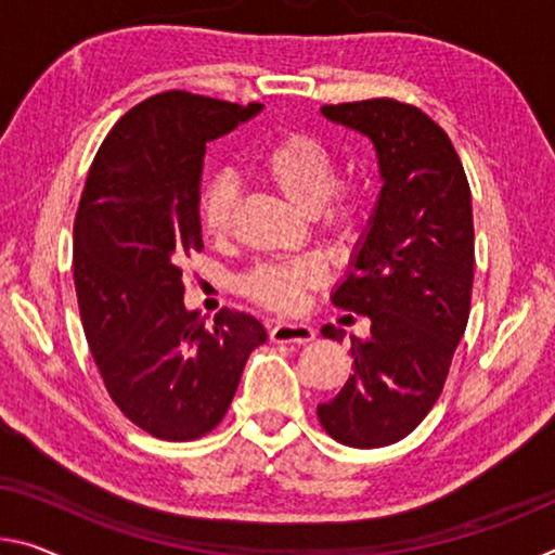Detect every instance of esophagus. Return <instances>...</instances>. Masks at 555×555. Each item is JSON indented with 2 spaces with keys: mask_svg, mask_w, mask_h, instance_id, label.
Wrapping results in <instances>:
<instances>
[{
  "mask_svg": "<svg viewBox=\"0 0 555 555\" xmlns=\"http://www.w3.org/2000/svg\"><path fill=\"white\" fill-rule=\"evenodd\" d=\"M313 336V328L306 323H276L269 331V338L274 343H309Z\"/></svg>",
  "mask_w": 555,
  "mask_h": 555,
  "instance_id": "34e87169",
  "label": "esophagus"
}]
</instances>
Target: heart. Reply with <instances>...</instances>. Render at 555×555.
Masks as SVG:
<instances>
[{
	"instance_id": "b5f03b06",
	"label": "heart",
	"mask_w": 555,
	"mask_h": 555,
	"mask_svg": "<svg viewBox=\"0 0 555 555\" xmlns=\"http://www.w3.org/2000/svg\"><path fill=\"white\" fill-rule=\"evenodd\" d=\"M251 172L284 197L298 212L311 215L333 242L356 236L367 215L365 188L356 180H338V160L323 140L301 130H288L269 140L254 155ZM236 192L219 178L199 195V224L207 236L222 242L232 232ZM321 271L311 259L263 263L240 281V292L269 311L288 313L301 304L306 288L315 286Z\"/></svg>"
}]
</instances>
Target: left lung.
I'll use <instances>...</instances> for the list:
<instances>
[{
	"mask_svg": "<svg viewBox=\"0 0 555 555\" xmlns=\"http://www.w3.org/2000/svg\"><path fill=\"white\" fill-rule=\"evenodd\" d=\"M323 116L373 140L383 190L333 306L371 319L350 340L353 375L319 420L336 442L375 450L400 442L433 410L469 321L472 192L450 135L417 105L367 99ZM323 336L343 340L336 325Z\"/></svg>",
	"mask_w": 555,
	"mask_h": 555,
	"instance_id": "obj_1",
	"label": "left lung"
}]
</instances>
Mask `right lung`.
Instances as JSON below:
<instances>
[{"instance_id":"obj_1","label":"right lung","mask_w":555,"mask_h":555,"mask_svg":"<svg viewBox=\"0 0 555 555\" xmlns=\"http://www.w3.org/2000/svg\"><path fill=\"white\" fill-rule=\"evenodd\" d=\"M259 108L151 95L105 135L78 202L74 284L88 348L122 415L165 442L212 433L267 340L249 313L224 306L207 325L182 304L184 261L202 251L205 147Z\"/></svg>"}]
</instances>
